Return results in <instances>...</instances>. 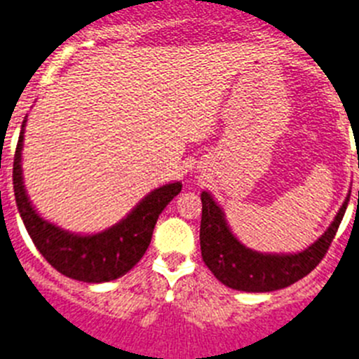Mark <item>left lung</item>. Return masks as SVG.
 I'll list each match as a JSON object with an SVG mask.
<instances>
[{
    "label": "left lung",
    "mask_w": 359,
    "mask_h": 359,
    "mask_svg": "<svg viewBox=\"0 0 359 359\" xmlns=\"http://www.w3.org/2000/svg\"><path fill=\"white\" fill-rule=\"evenodd\" d=\"M349 196L327 231L310 248L297 255H263L240 244L229 226L226 224L220 206L213 201L208 192H203L201 231H199L203 262L220 283L235 290L272 292L290 287L295 281L310 274L322 262L344 219V213L349 205Z\"/></svg>",
    "instance_id": "8db88e82"
}]
</instances>
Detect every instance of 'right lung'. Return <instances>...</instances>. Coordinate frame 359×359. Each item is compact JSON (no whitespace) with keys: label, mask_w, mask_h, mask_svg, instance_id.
<instances>
[{"label":"right lung","mask_w":359,"mask_h":359,"mask_svg":"<svg viewBox=\"0 0 359 359\" xmlns=\"http://www.w3.org/2000/svg\"><path fill=\"white\" fill-rule=\"evenodd\" d=\"M22 121L21 135L14 154V194L18 210L46 262L60 274L83 283H104L117 279L139 263L149 248L154 224L167 205L182 192V183H169L147 194L130 215L111 228L96 235H74L42 219L29 203L22 183L21 151L25 140Z\"/></svg>","instance_id":"add662e5"}]
</instances>
